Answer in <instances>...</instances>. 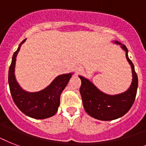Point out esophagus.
Wrapping results in <instances>:
<instances>
[{"label": "esophagus", "instance_id": "34e87169", "mask_svg": "<svg viewBox=\"0 0 146 146\" xmlns=\"http://www.w3.org/2000/svg\"><path fill=\"white\" fill-rule=\"evenodd\" d=\"M75 70H76V73H81V72H82V67L81 66H76Z\"/></svg>", "mask_w": 146, "mask_h": 146}]
</instances>
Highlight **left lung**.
<instances>
[{
	"mask_svg": "<svg viewBox=\"0 0 146 146\" xmlns=\"http://www.w3.org/2000/svg\"><path fill=\"white\" fill-rule=\"evenodd\" d=\"M113 42L120 45L125 50L127 61L131 66L133 80L127 91L117 95H108L100 91L89 80L79 76L82 82L80 92L86 113L98 120L106 121L121 117L129 111L134 103L138 88V77L133 64L128 57L127 47L117 41Z\"/></svg>",
	"mask_w": 146,
	"mask_h": 146,
	"instance_id": "left-lung-1",
	"label": "left lung"
}]
</instances>
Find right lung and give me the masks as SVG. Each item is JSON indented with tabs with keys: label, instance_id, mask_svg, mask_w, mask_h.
<instances>
[{
	"label": "right lung",
	"instance_id": "1",
	"mask_svg": "<svg viewBox=\"0 0 146 146\" xmlns=\"http://www.w3.org/2000/svg\"><path fill=\"white\" fill-rule=\"evenodd\" d=\"M26 39L19 44L13 55L9 69L8 82L13 100L20 111L28 117L35 119H45L57 113L60 105V98L73 73L62 74L55 78L45 89L35 92L25 91L17 82L15 76V65L17 54Z\"/></svg>",
	"mask_w": 146,
	"mask_h": 146
}]
</instances>
